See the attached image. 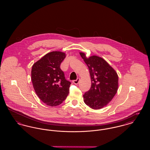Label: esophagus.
I'll return each instance as SVG.
<instances>
[{
	"label": "esophagus",
	"instance_id": "obj_1",
	"mask_svg": "<svg viewBox=\"0 0 150 150\" xmlns=\"http://www.w3.org/2000/svg\"><path fill=\"white\" fill-rule=\"evenodd\" d=\"M79 80H80V79L78 78L76 80H74L72 81V82L75 84H78L79 82Z\"/></svg>",
	"mask_w": 150,
	"mask_h": 150
}]
</instances>
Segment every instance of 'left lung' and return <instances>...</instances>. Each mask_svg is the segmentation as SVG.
I'll return each instance as SVG.
<instances>
[{
    "label": "left lung",
    "instance_id": "obj_1",
    "mask_svg": "<svg viewBox=\"0 0 150 150\" xmlns=\"http://www.w3.org/2000/svg\"><path fill=\"white\" fill-rule=\"evenodd\" d=\"M87 65L91 78V87L83 95L86 105L94 109L102 108L112 100L118 88V76L114 69L101 57L87 58L80 53Z\"/></svg>",
    "mask_w": 150,
    "mask_h": 150
}]
</instances>
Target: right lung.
I'll return each instance as SVG.
<instances>
[{"instance_id": "obj_1", "label": "right lung", "mask_w": 150, "mask_h": 150, "mask_svg": "<svg viewBox=\"0 0 150 150\" xmlns=\"http://www.w3.org/2000/svg\"><path fill=\"white\" fill-rule=\"evenodd\" d=\"M65 57L63 52H52L32 67L31 80L37 96L52 107L61 104L69 93L71 82L65 79L60 68Z\"/></svg>"}]
</instances>
